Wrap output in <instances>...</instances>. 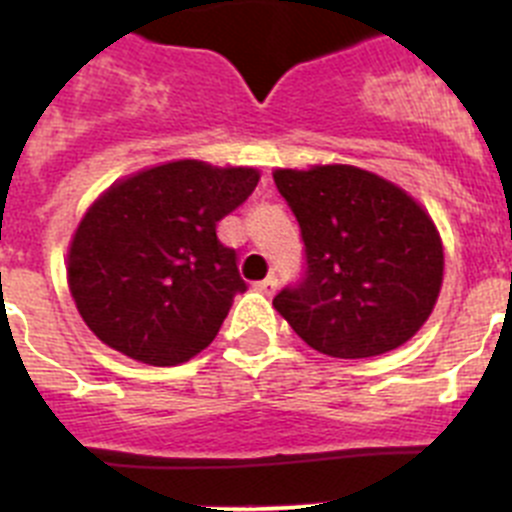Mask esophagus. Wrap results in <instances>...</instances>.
<instances>
[{
  "label": "esophagus",
  "mask_w": 512,
  "mask_h": 512,
  "mask_svg": "<svg viewBox=\"0 0 512 512\" xmlns=\"http://www.w3.org/2000/svg\"><path fill=\"white\" fill-rule=\"evenodd\" d=\"M277 287H279V279L274 277V274H269V277H266L264 282L256 284V289H259L261 295H274V292H277Z\"/></svg>",
  "instance_id": "34e87169"
}]
</instances>
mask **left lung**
Masks as SVG:
<instances>
[{"label":"left lung","instance_id":"1","mask_svg":"<svg viewBox=\"0 0 512 512\" xmlns=\"http://www.w3.org/2000/svg\"><path fill=\"white\" fill-rule=\"evenodd\" d=\"M305 241V277L274 297L310 348L366 359L408 343L443 284V243L405 189L346 164L274 171Z\"/></svg>","mask_w":512,"mask_h":512}]
</instances>
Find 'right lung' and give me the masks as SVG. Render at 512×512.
Here are the masks:
<instances>
[{"mask_svg": "<svg viewBox=\"0 0 512 512\" xmlns=\"http://www.w3.org/2000/svg\"><path fill=\"white\" fill-rule=\"evenodd\" d=\"M259 184L248 166L169 161L102 192L69 246V289L94 336L151 366H176L212 343L246 292L217 223Z\"/></svg>", "mask_w": 512, "mask_h": 512, "instance_id": "add662e5", "label": "right lung"}]
</instances>
